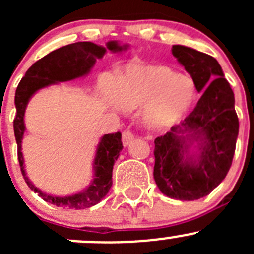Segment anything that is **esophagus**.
Masks as SVG:
<instances>
[{
  "label": "esophagus",
  "instance_id": "esophagus-1",
  "mask_svg": "<svg viewBox=\"0 0 254 254\" xmlns=\"http://www.w3.org/2000/svg\"><path fill=\"white\" fill-rule=\"evenodd\" d=\"M134 137H135V134L131 130V127H127V129L123 131V143H124V146L129 145V143L134 140Z\"/></svg>",
  "mask_w": 254,
  "mask_h": 254
}]
</instances>
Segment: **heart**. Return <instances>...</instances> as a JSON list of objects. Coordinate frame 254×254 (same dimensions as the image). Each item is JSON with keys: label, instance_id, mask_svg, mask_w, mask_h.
Listing matches in <instances>:
<instances>
[{"label": "heart", "instance_id": "b5f03b06", "mask_svg": "<svg viewBox=\"0 0 254 254\" xmlns=\"http://www.w3.org/2000/svg\"><path fill=\"white\" fill-rule=\"evenodd\" d=\"M118 98L127 108L145 106L142 119L151 129H166L190 111L195 86L163 65H131L120 81Z\"/></svg>", "mask_w": 254, "mask_h": 254}]
</instances>
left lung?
Returning a JSON list of instances; mask_svg holds the SVG:
<instances>
[{"instance_id":"1","label":"left lung","mask_w":254,"mask_h":254,"mask_svg":"<svg viewBox=\"0 0 254 254\" xmlns=\"http://www.w3.org/2000/svg\"><path fill=\"white\" fill-rule=\"evenodd\" d=\"M172 54L191 76L203 96L181 125L155 140L153 177L165 195L178 200H196L207 195L225 179L232 165L238 135L235 97L221 66L212 56L194 49L173 45ZM194 131L189 138L179 132ZM204 141L198 163L184 160L186 140Z\"/></svg>"}]
</instances>
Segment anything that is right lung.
Listing matches in <instances>:
<instances>
[{"label": "right lung", "instance_id": "obj_1", "mask_svg": "<svg viewBox=\"0 0 254 254\" xmlns=\"http://www.w3.org/2000/svg\"><path fill=\"white\" fill-rule=\"evenodd\" d=\"M107 48L112 51L122 50V47L115 42H109ZM106 53V49L98 47L91 42H78L73 44H68L58 50L51 51L47 56L38 60L33 64L25 76L20 79L16 89V117L13 120L14 136H16L17 147H18V161H19L20 171H22L23 178L30 189L38 195L42 196L43 200L54 204L64 209H87L96 204H98L111 189L113 181V166L115 160L119 157V152L123 148L122 134L119 131L107 134L102 137L97 148V155L94 158V181L87 189L81 193L75 194L65 198H58V196L47 195L42 193L38 188H35L32 182L28 179L24 172V161L22 156V139L24 134V117L25 107L30 97L38 91V89L47 87L49 84L55 82L70 81L79 76H83L91 70L97 59L102 58Z\"/></svg>", "mask_w": 254, "mask_h": 254}]
</instances>
